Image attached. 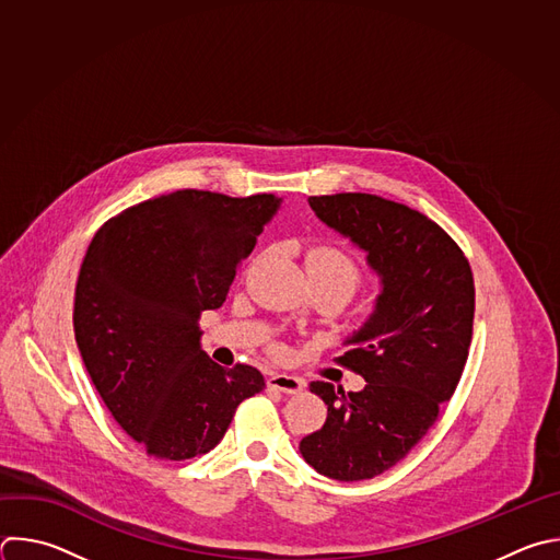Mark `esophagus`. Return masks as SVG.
Returning <instances> with one entry per match:
<instances>
[{"label": "esophagus", "instance_id": "34e87169", "mask_svg": "<svg viewBox=\"0 0 560 560\" xmlns=\"http://www.w3.org/2000/svg\"><path fill=\"white\" fill-rule=\"evenodd\" d=\"M268 387L277 389V392H283V394H299V392H303L305 383L301 378H294V376H288V374H272L268 378Z\"/></svg>", "mask_w": 560, "mask_h": 560}]
</instances>
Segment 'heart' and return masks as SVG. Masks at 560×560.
I'll list each match as a JSON object with an SVG mask.
<instances>
[{"label": "heart", "instance_id": "heart-1", "mask_svg": "<svg viewBox=\"0 0 560 560\" xmlns=\"http://www.w3.org/2000/svg\"><path fill=\"white\" fill-rule=\"evenodd\" d=\"M307 270L314 283L338 285L349 294V299L362 285V268L349 253L336 246H318L310 250Z\"/></svg>", "mask_w": 560, "mask_h": 560}]
</instances>
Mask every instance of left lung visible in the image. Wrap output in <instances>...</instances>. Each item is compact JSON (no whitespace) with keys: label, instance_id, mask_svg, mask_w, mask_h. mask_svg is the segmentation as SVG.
Listing matches in <instances>:
<instances>
[{"label":"left lung","instance_id":"8db88e82","mask_svg":"<svg viewBox=\"0 0 560 560\" xmlns=\"http://www.w3.org/2000/svg\"><path fill=\"white\" fill-rule=\"evenodd\" d=\"M314 213L362 250L383 294L336 358L366 381L362 392L312 383L325 424L303 438V459L338 481L394 468L438 422L468 358L475 318L472 270L455 240L427 215L369 194L310 198Z\"/></svg>","mask_w":560,"mask_h":560}]
</instances>
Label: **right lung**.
<instances>
[{
    "label": "right lung",
    "instance_id": "1",
    "mask_svg": "<svg viewBox=\"0 0 560 560\" xmlns=\"http://www.w3.org/2000/svg\"><path fill=\"white\" fill-rule=\"evenodd\" d=\"M279 198L182 189L144 200L94 235L74 292V338L120 429L155 459L215 448L237 407L266 389L250 364L224 369L200 347Z\"/></svg>",
    "mask_w": 560,
    "mask_h": 560
}]
</instances>
